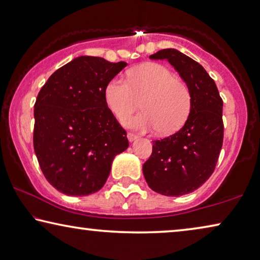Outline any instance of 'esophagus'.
<instances>
[{
	"label": "esophagus",
	"instance_id": "34e87169",
	"mask_svg": "<svg viewBox=\"0 0 260 260\" xmlns=\"http://www.w3.org/2000/svg\"><path fill=\"white\" fill-rule=\"evenodd\" d=\"M127 139H128L129 142H133V141L137 140L138 137L135 134H133V133H127Z\"/></svg>",
	"mask_w": 260,
	"mask_h": 260
}]
</instances>
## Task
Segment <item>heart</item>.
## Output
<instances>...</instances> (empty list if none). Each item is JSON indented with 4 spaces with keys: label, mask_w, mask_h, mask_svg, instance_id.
I'll list each match as a JSON object with an SVG mask.
<instances>
[{
    "label": "heart",
    "mask_w": 260,
    "mask_h": 260,
    "mask_svg": "<svg viewBox=\"0 0 260 260\" xmlns=\"http://www.w3.org/2000/svg\"><path fill=\"white\" fill-rule=\"evenodd\" d=\"M105 103L117 118L124 117L142 99L144 111L123 118L122 125L139 132L158 131L172 134L184 125L191 112L192 98L185 81L169 68L148 63L123 76H115L105 87Z\"/></svg>",
    "instance_id": "1"
}]
</instances>
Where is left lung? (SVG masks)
Here are the masks:
<instances>
[{
	"mask_svg": "<svg viewBox=\"0 0 260 260\" xmlns=\"http://www.w3.org/2000/svg\"><path fill=\"white\" fill-rule=\"evenodd\" d=\"M150 59H167L190 88L192 106L183 127L162 140L142 167L149 188L165 196H182L200 188L214 173L223 145V100L202 65L175 49Z\"/></svg>",
	"mask_w": 260,
	"mask_h": 260,
	"instance_id": "obj_1",
	"label": "left lung"
}]
</instances>
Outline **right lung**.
<instances>
[{
    "label": "right lung",
    "instance_id": "1",
    "mask_svg": "<svg viewBox=\"0 0 260 260\" xmlns=\"http://www.w3.org/2000/svg\"><path fill=\"white\" fill-rule=\"evenodd\" d=\"M127 63L80 56L53 72L35 103L34 149L45 179L69 196L100 190L126 131L105 103V87Z\"/></svg>",
    "mask_w": 260,
    "mask_h": 260
}]
</instances>
